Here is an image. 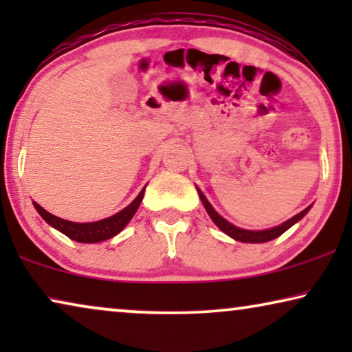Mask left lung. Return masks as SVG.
Masks as SVG:
<instances>
[{
  "label": "left lung",
  "mask_w": 352,
  "mask_h": 352,
  "mask_svg": "<svg viewBox=\"0 0 352 352\" xmlns=\"http://www.w3.org/2000/svg\"><path fill=\"white\" fill-rule=\"evenodd\" d=\"M197 192H199L201 204H204L206 213H208L211 221H213V223L218 226V228L223 230L224 234H228L229 237H232L234 240H237V242H243V243H264V242H269V240L277 239L278 235H282L283 232H285V230L290 229L293 224H296L298 221H301L302 218H305V216L307 214V211H309L311 206H312V205H309L307 208L302 210L301 213L295 214L293 218L287 219L285 223H282L280 226H276V228L264 229V230H248V229L237 228V226L229 223L228 219H224L223 216H221L218 211H216L213 206H211L208 199H206V197L204 195V192H201L199 187H197Z\"/></svg>",
  "instance_id": "1"
}]
</instances>
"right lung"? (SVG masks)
<instances>
[{
	"mask_svg": "<svg viewBox=\"0 0 352 352\" xmlns=\"http://www.w3.org/2000/svg\"><path fill=\"white\" fill-rule=\"evenodd\" d=\"M144 190H146V186H144V189L139 192V195L126 206V208L118 211V213H115L113 216H109V218L94 221V223H74V221L57 218V216L47 213V211L43 208V206L38 205L36 201H33V206H35V210L51 228L57 229L69 239L80 243H98L115 237V235L120 234L124 228H126V224L133 219L134 213H136L139 205H141Z\"/></svg>",
	"mask_w": 352,
	"mask_h": 352,
	"instance_id": "right-lung-1",
	"label": "right lung"
}]
</instances>
